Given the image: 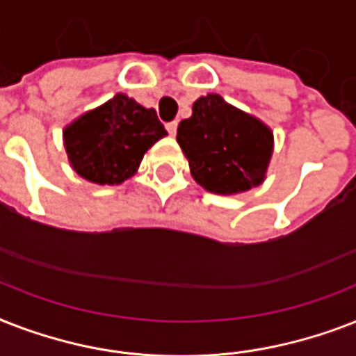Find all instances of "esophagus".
Masks as SVG:
<instances>
[{
    "label": "esophagus",
    "mask_w": 356,
    "mask_h": 356,
    "mask_svg": "<svg viewBox=\"0 0 356 356\" xmlns=\"http://www.w3.org/2000/svg\"><path fill=\"white\" fill-rule=\"evenodd\" d=\"M168 133H170V136H175L177 134V122H170L166 125Z\"/></svg>",
    "instance_id": "esophagus-1"
}]
</instances>
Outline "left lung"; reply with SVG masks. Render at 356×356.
Listing matches in <instances>:
<instances>
[{
    "label": "left lung",
    "mask_w": 356,
    "mask_h": 356,
    "mask_svg": "<svg viewBox=\"0 0 356 356\" xmlns=\"http://www.w3.org/2000/svg\"><path fill=\"white\" fill-rule=\"evenodd\" d=\"M177 142L195 183L220 195L264 183L273 155V131L220 94L195 99L192 116L179 123Z\"/></svg>",
    "instance_id": "left-lung-1"
}]
</instances>
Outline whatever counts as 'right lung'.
Listing matches in <instances>:
<instances>
[{
  "label": "right lung",
  "mask_w": 356,
  "mask_h": 356,
  "mask_svg": "<svg viewBox=\"0 0 356 356\" xmlns=\"http://www.w3.org/2000/svg\"><path fill=\"white\" fill-rule=\"evenodd\" d=\"M166 134L155 108L120 92L68 123L63 140L77 175L96 184H122L138 172L145 151Z\"/></svg>",
  "instance_id": "add662e5"
}]
</instances>
